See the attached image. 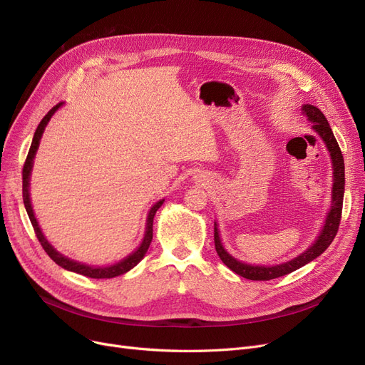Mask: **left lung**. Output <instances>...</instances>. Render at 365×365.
<instances>
[{
	"label": "left lung",
	"mask_w": 365,
	"mask_h": 365,
	"mask_svg": "<svg viewBox=\"0 0 365 365\" xmlns=\"http://www.w3.org/2000/svg\"><path fill=\"white\" fill-rule=\"evenodd\" d=\"M302 113L307 116V120L313 123L312 128L314 132L322 138L325 142L327 148L331 154L332 160V169H334V184H332V202H331V210L328 212V217L325 220L324 229L320 230V235L314 241V244L310 247V249L297 256L295 259L284 262V264L275 265V267H259V265H249L244 264V262L237 260L233 256H230L220 241V237H218V227L217 223H214V244H215V252L220 256L223 260V264L230 268L233 272H237L238 275L244 277V279L249 280H272L277 279V277H283L289 272H294L298 268L307 265L309 262L316 259L317 256L322 255L332 240L335 238L339 232L340 226V218H341V210H343V196H344V160L341 150L339 147L337 140L334 138L332 130L328 124V120L325 118V115L320 112L316 106L313 105H304L301 108Z\"/></svg>",
	"instance_id": "1"
}]
</instances>
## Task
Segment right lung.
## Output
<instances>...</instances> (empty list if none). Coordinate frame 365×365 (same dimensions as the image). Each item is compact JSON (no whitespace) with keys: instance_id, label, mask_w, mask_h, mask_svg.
<instances>
[{"instance_id":"obj_1","label":"right lung","mask_w":365,"mask_h":365,"mask_svg":"<svg viewBox=\"0 0 365 365\" xmlns=\"http://www.w3.org/2000/svg\"><path fill=\"white\" fill-rule=\"evenodd\" d=\"M63 103H58L56 106H53L46 115L45 118H43L36 130L34 133V138H33V142H31V147H30V151H28V155H26V160H25V165H24V169H22V197H24V205H25V210L28 212V217H30L31 220V225L34 227V232L37 235V240L38 242L41 244L43 249H45V252L49 255V257L55 262L56 265H60L61 268L67 269V271H71V272H78V274H82L85 277H90V279H113V277H118L127 271L132 269L133 267H136L139 262L143 259L145 253L148 252L150 249V244H151V240H153V222H154V215L157 212V210L163 205L165 199L158 200L157 203H154V207L150 210L148 212V217H147V227H145V235H143V240H142V244L138 247V250L133 252L132 255H128L125 259L120 260L118 264H113L110 267H90V265H85V264H81V262H76V260H71L66 256H63L61 253H58L53 247L48 242V240L45 238V235H43L40 227H38V223L34 217V211H33V207H31V199H30V175H31V169H33V160H34V155L37 153V148H38V143H40V139H41V135L43 132H45V127L48 125L49 120L52 118V115L56 112V109L60 108Z\"/></svg>"}]
</instances>
